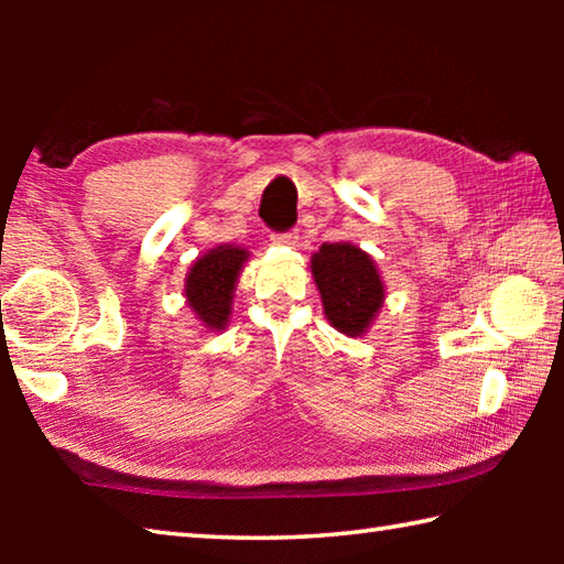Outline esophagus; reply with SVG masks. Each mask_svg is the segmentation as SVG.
I'll use <instances>...</instances> for the list:
<instances>
[{
	"label": "esophagus",
	"instance_id": "esophagus-1",
	"mask_svg": "<svg viewBox=\"0 0 564 564\" xmlns=\"http://www.w3.org/2000/svg\"><path fill=\"white\" fill-rule=\"evenodd\" d=\"M271 241L279 246H295L299 243V234L295 231H285V234H271Z\"/></svg>",
	"mask_w": 564,
	"mask_h": 564
}]
</instances>
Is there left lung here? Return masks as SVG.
<instances>
[{"label": "left lung", "mask_w": 564, "mask_h": 564, "mask_svg": "<svg viewBox=\"0 0 564 564\" xmlns=\"http://www.w3.org/2000/svg\"><path fill=\"white\" fill-rule=\"evenodd\" d=\"M311 271L330 326L350 338L362 336L386 301L373 259L348 241L323 243L313 253Z\"/></svg>", "instance_id": "1"}]
</instances>
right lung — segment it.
<instances>
[{
    "mask_svg": "<svg viewBox=\"0 0 564 564\" xmlns=\"http://www.w3.org/2000/svg\"><path fill=\"white\" fill-rule=\"evenodd\" d=\"M248 251L241 246L221 243L198 256L186 275V303L208 330H224L231 316L234 291Z\"/></svg>",
    "mask_w": 564,
    "mask_h": 564,
    "instance_id": "add662e5",
    "label": "right lung"
}]
</instances>
